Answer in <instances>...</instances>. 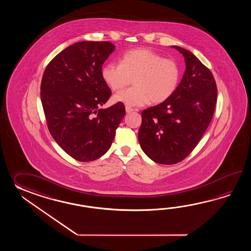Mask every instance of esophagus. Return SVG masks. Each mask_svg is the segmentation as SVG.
Wrapping results in <instances>:
<instances>
[{
	"label": "esophagus",
	"mask_w": 251,
	"mask_h": 251,
	"mask_svg": "<svg viewBox=\"0 0 251 251\" xmlns=\"http://www.w3.org/2000/svg\"><path fill=\"white\" fill-rule=\"evenodd\" d=\"M134 110H137V109H134L133 107H129V106L126 107V113L133 112Z\"/></svg>",
	"instance_id": "34e87169"
}]
</instances>
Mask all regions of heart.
<instances>
[{
    "instance_id": "obj_1",
    "label": "heart",
    "mask_w": 251,
    "mask_h": 251,
    "mask_svg": "<svg viewBox=\"0 0 251 251\" xmlns=\"http://www.w3.org/2000/svg\"><path fill=\"white\" fill-rule=\"evenodd\" d=\"M101 75L113 91L123 89L133 78L134 87L118 92L114 100L140 107L150 100L157 104L170 99L178 85L180 69L174 60L163 58L149 48H143L126 52L120 64H106Z\"/></svg>"
}]
</instances>
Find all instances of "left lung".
<instances>
[{"mask_svg": "<svg viewBox=\"0 0 251 251\" xmlns=\"http://www.w3.org/2000/svg\"><path fill=\"white\" fill-rule=\"evenodd\" d=\"M183 54L186 71L173 95L142 112L141 148L150 159L165 165L184 160L198 145L213 118L217 87L211 71L191 52Z\"/></svg>", "mask_w": 251, "mask_h": 251, "instance_id": "left-lung-1", "label": "left lung"}]
</instances>
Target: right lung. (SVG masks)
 Segmentation results:
<instances>
[{
    "instance_id": "1",
    "label": "right lung",
    "mask_w": 251,
    "mask_h": 251,
    "mask_svg": "<svg viewBox=\"0 0 251 251\" xmlns=\"http://www.w3.org/2000/svg\"><path fill=\"white\" fill-rule=\"evenodd\" d=\"M115 50L107 41L75 43L55 55L44 72L40 97L51 135L79 161L105 154L126 114L123 103L100 108L111 96L102 64Z\"/></svg>"
}]
</instances>
